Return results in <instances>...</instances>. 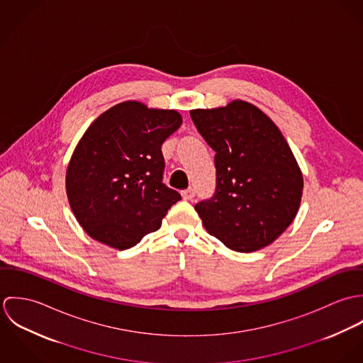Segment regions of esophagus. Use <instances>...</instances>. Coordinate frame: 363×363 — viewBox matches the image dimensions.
<instances>
[{
    "instance_id": "obj_1",
    "label": "esophagus",
    "mask_w": 363,
    "mask_h": 363,
    "mask_svg": "<svg viewBox=\"0 0 363 363\" xmlns=\"http://www.w3.org/2000/svg\"><path fill=\"white\" fill-rule=\"evenodd\" d=\"M182 196H183V199H184V200H189V201H191V200L194 199V196H196V190H194L193 187H189L187 190L182 191Z\"/></svg>"
}]
</instances>
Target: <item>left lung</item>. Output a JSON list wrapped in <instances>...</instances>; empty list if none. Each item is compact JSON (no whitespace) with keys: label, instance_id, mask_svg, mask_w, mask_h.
<instances>
[{"label":"left lung","instance_id":"8db88e82","mask_svg":"<svg viewBox=\"0 0 363 363\" xmlns=\"http://www.w3.org/2000/svg\"><path fill=\"white\" fill-rule=\"evenodd\" d=\"M215 151L216 186L196 204L208 232L226 247L249 253L272 243L295 219L303 177L282 133L243 101L190 111Z\"/></svg>","mask_w":363,"mask_h":363}]
</instances>
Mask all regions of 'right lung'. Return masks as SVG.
<instances>
[{
    "mask_svg": "<svg viewBox=\"0 0 363 363\" xmlns=\"http://www.w3.org/2000/svg\"><path fill=\"white\" fill-rule=\"evenodd\" d=\"M182 121L176 110L124 102L85 131L71 156L65 186L71 209L91 238L124 250L160 228L167 209L182 200L162 182L160 148Z\"/></svg>",
    "mask_w": 363,
    "mask_h": 363,
    "instance_id": "obj_1",
    "label": "right lung"
}]
</instances>
